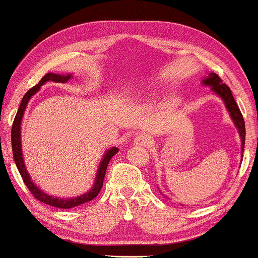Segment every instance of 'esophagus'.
<instances>
[{"mask_svg":"<svg viewBox=\"0 0 258 258\" xmlns=\"http://www.w3.org/2000/svg\"><path fill=\"white\" fill-rule=\"evenodd\" d=\"M134 142L139 146H145V147H147V146L151 145V138L146 134H139L135 136Z\"/></svg>","mask_w":258,"mask_h":258,"instance_id":"obj_1","label":"esophagus"}]
</instances>
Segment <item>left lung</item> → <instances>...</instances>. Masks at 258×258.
<instances>
[{
  "label": "left lung",
  "instance_id": "left-lung-1",
  "mask_svg": "<svg viewBox=\"0 0 258 258\" xmlns=\"http://www.w3.org/2000/svg\"><path fill=\"white\" fill-rule=\"evenodd\" d=\"M203 84L212 86V90L220 95L222 100L225 101L228 112H230L232 119H233L234 124H236L238 128V132H239L241 139V151H244V145H245V123H244L243 114H241L239 107H238L236 100H234L230 87L226 84H224L220 76L215 74V73H211L209 76H207V79L203 80Z\"/></svg>",
  "mask_w": 258,
  "mask_h": 258
}]
</instances>
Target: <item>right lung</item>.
I'll use <instances>...</instances> for the list:
<instances>
[{
	"mask_svg": "<svg viewBox=\"0 0 258 258\" xmlns=\"http://www.w3.org/2000/svg\"><path fill=\"white\" fill-rule=\"evenodd\" d=\"M72 75H58V74H52V73H47L46 75H44L43 78L40 79V81L38 82L36 86L30 88V91H27V93L24 95L22 98L20 106H19V110L17 112V116H15L14 122H13L12 125V149H13V157H14V161L17 164V167L19 170V172L21 174L22 180H24L25 185L28 187L32 195L34 196V199L39 200L40 202L45 203V205H49L51 207H56V208H61V209H71L74 208V207L81 206L86 202H90L94 199L95 196L98 195L100 191V189L103 187V183H104V177L105 173H106V168L107 165H109L111 158L113 157L114 154L118 152V149L116 147L109 149L105 154V157L103 159L99 165V170H98L97 173V178H95V183L90 191H87L85 195H81L79 197H75V199H71V200H64V199H56V197H51L46 194H44L43 191H40L38 187L34 185L33 182H31V178L28 176L26 167H25L24 164V159H22V153H21V142H20V125H21V119L22 116H24L25 109H26V105L30 100V98L36 92L39 91L40 86L44 85L47 81H52V82H67L71 79Z\"/></svg>",
	"mask_w": 258,
	"mask_h": 258,
	"instance_id": "1",
	"label": "right lung"
}]
</instances>
